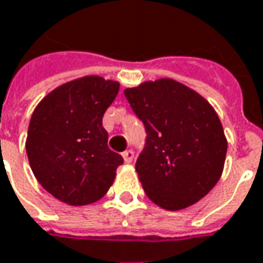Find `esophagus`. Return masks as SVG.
Listing matches in <instances>:
<instances>
[{"instance_id":"obj_1","label":"esophagus","mask_w":263,"mask_h":263,"mask_svg":"<svg viewBox=\"0 0 263 263\" xmlns=\"http://www.w3.org/2000/svg\"><path fill=\"white\" fill-rule=\"evenodd\" d=\"M123 158H124V163H127L130 164L132 161H133V158H135V153L132 152V150H126V152L122 154Z\"/></svg>"}]
</instances>
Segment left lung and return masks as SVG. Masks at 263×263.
Returning a JSON list of instances; mask_svg holds the SVG:
<instances>
[{
  "label": "left lung",
  "mask_w": 263,
  "mask_h": 263,
  "mask_svg": "<svg viewBox=\"0 0 263 263\" xmlns=\"http://www.w3.org/2000/svg\"><path fill=\"white\" fill-rule=\"evenodd\" d=\"M124 96L146 130L136 171L147 197L170 211L205 197L221 177L227 154L212 106L173 79L141 83Z\"/></svg>",
  "instance_id": "8db88e82"
}]
</instances>
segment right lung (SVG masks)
<instances>
[{
	"instance_id": "add662e5",
	"label": "right lung",
	"mask_w": 263,
	"mask_h": 263,
	"mask_svg": "<svg viewBox=\"0 0 263 263\" xmlns=\"http://www.w3.org/2000/svg\"><path fill=\"white\" fill-rule=\"evenodd\" d=\"M119 83L86 76L57 87L33 110L27 137L29 164L39 184L69 205L100 200L123 157L107 147L102 126Z\"/></svg>"
}]
</instances>
